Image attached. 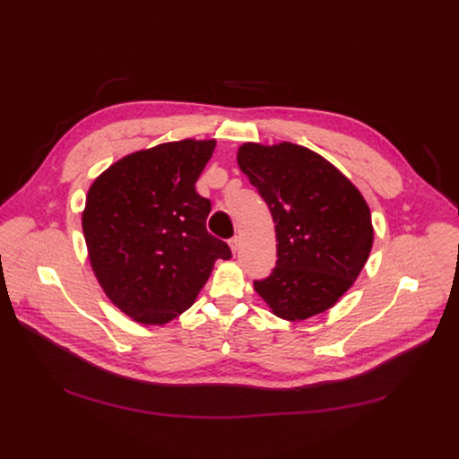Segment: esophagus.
<instances>
[{
	"label": "esophagus",
	"instance_id": "1",
	"mask_svg": "<svg viewBox=\"0 0 459 459\" xmlns=\"http://www.w3.org/2000/svg\"><path fill=\"white\" fill-rule=\"evenodd\" d=\"M229 245H230V250H232V254H236V252L239 250V247H241V239H239L238 236H234V238L229 241Z\"/></svg>",
	"mask_w": 459,
	"mask_h": 459
}]
</instances>
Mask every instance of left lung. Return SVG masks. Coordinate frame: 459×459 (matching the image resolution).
Returning <instances> with one entry per match:
<instances>
[{"label":"left lung","instance_id":"8db88e82","mask_svg":"<svg viewBox=\"0 0 459 459\" xmlns=\"http://www.w3.org/2000/svg\"><path fill=\"white\" fill-rule=\"evenodd\" d=\"M236 160L276 223V269L254 281L255 292L287 321L329 310L354 285L372 248L363 194L331 161L289 142L243 143Z\"/></svg>","mask_w":459,"mask_h":459}]
</instances>
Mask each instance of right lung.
<instances>
[{
	"mask_svg": "<svg viewBox=\"0 0 459 459\" xmlns=\"http://www.w3.org/2000/svg\"><path fill=\"white\" fill-rule=\"evenodd\" d=\"M216 140H179L126 154L91 185L82 227L94 276L123 314L165 325L207 283L227 243L207 232L211 202L195 181Z\"/></svg>",
	"mask_w": 459,
	"mask_h": 459,
	"instance_id": "obj_1",
	"label": "right lung"
}]
</instances>
